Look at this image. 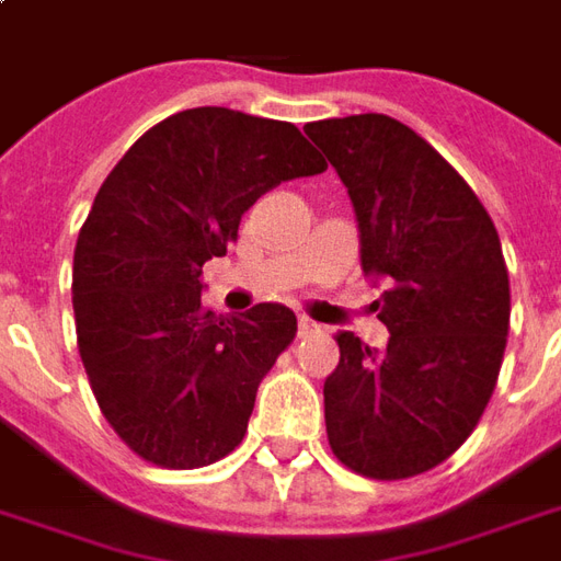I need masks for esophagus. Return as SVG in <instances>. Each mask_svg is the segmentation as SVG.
<instances>
[{
	"mask_svg": "<svg viewBox=\"0 0 561 561\" xmlns=\"http://www.w3.org/2000/svg\"><path fill=\"white\" fill-rule=\"evenodd\" d=\"M297 330H300V336H312V333H318V324L312 318L300 316L297 318Z\"/></svg>",
	"mask_w": 561,
	"mask_h": 561,
	"instance_id": "1",
	"label": "esophagus"
}]
</instances>
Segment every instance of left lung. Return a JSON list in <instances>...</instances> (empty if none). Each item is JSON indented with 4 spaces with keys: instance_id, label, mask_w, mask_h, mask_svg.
Here are the masks:
<instances>
[{
    "instance_id": "1",
    "label": "left lung",
    "mask_w": 561,
    "mask_h": 561,
    "mask_svg": "<svg viewBox=\"0 0 561 561\" xmlns=\"http://www.w3.org/2000/svg\"><path fill=\"white\" fill-rule=\"evenodd\" d=\"M352 197L360 267L385 291V348L340 333L324 381L333 454L366 478L400 481L445 462L493 397L511 288L493 219L421 135L385 114L304 128Z\"/></svg>"
}]
</instances>
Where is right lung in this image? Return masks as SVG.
Here are the masks:
<instances>
[{"label": "right lung", "instance_id": "add662e5", "mask_svg": "<svg viewBox=\"0 0 561 561\" xmlns=\"http://www.w3.org/2000/svg\"><path fill=\"white\" fill-rule=\"evenodd\" d=\"M324 168L291 123L192 107L107 173L80 228L71 304L92 393L135 454L197 469L243 442L297 318L282 304L209 312L201 267L228 252L264 192Z\"/></svg>", "mask_w": 561, "mask_h": 561}]
</instances>
